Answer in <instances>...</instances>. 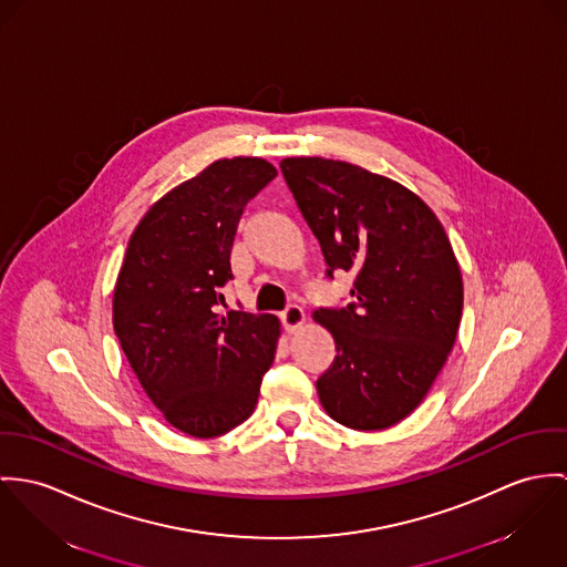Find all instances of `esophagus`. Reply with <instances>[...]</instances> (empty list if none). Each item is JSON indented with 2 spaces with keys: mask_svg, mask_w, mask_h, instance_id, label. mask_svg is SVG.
<instances>
[{
  "mask_svg": "<svg viewBox=\"0 0 567 567\" xmlns=\"http://www.w3.org/2000/svg\"><path fill=\"white\" fill-rule=\"evenodd\" d=\"M305 319H307L305 309L298 307V305H289V307L285 309V313H282V323H285V328H287V332H296V330L305 323Z\"/></svg>",
  "mask_w": 567,
  "mask_h": 567,
  "instance_id": "34e87169",
  "label": "esophagus"
}]
</instances>
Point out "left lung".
<instances>
[{
	"instance_id": "8db88e82",
	"label": "left lung",
	"mask_w": 567,
	"mask_h": 567,
	"mask_svg": "<svg viewBox=\"0 0 567 567\" xmlns=\"http://www.w3.org/2000/svg\"><path fill=\"white\" fill-rule=\"evenodd\" d=\"M328 265L354 271L352 305L317 309L337 346L317 380L326 413L354 431L411 415L441 372L463 313V278L431 206L400 183L319 156L282 158Z\"/></svg>"
}]
</instances>
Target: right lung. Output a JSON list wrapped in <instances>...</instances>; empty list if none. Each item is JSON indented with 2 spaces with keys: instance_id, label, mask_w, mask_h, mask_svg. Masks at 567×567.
I'll list each match as a JSON object with an SVG mask.
<instances>
[{
  "instance_id": "right-lung-1",
  "label": "right lung",
  "mask_w": 567,
  "mask_h": 567,
  "mask_svg": "<svg viewBox=\"0 0 567 567\" xmlns=\"http://www.w3.org/2000/svg\"><path fill=\"white\" fill-rule=\"evenodd\" d=\"M276 167L221 158L150 206L127 241L113 326L127 363L163 417L195 440L252 415L280 337L276 315L217 313L246 204Z\"/></svg>"
}]
</instances>
